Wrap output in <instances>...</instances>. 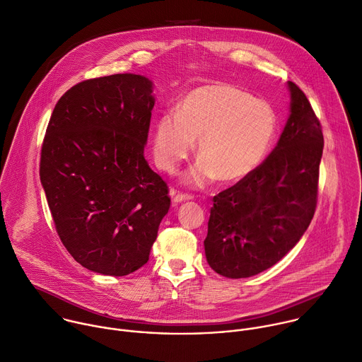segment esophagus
Segmentation results:
<instances>
[{"label": "esophagus", "instance_id": "1", "mask_svg": "<svg viewBox=\"0 0 362 362\" xmlns=\"http://www.w3.org/2000/svg\"><path fill=\"white\" fill-rule=\"evenodd\" d=\"M189 199H192V197H191V195H188V194H175V192L173 191V202L178 204V202L189 201Z\"/></svg>", "mask_w": 362, "mask_h": 362}]
</instances>
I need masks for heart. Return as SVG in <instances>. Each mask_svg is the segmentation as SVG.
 <instances>
[{"label": "heart", "instance_id": "1", "mask_svg": "<svg viewBox=\"0 0 362 362\" xmlns=\"http://www.w3.org/2000/svg\"><path fill=\"white\" fill-rule=\"evenodd\" d=\"M276 134L274 108L230 84H208L188 93L177 111L164 112L156 124V164L174 173L197 144L199 161L184 182L204 187L212 180L237 182L265 160Z\"/></svg>", "mask_w": 362, "mask_h": 362}]
</instances>
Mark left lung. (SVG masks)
<instances>
[{"label": "left lung", "instance_id": "left-lung-1", "mask_svg": "<svg viewBox=\"0 0 362 362\" xmlns=\"http://www.w3.org/2000/svg\"><path fill=\"white\" fill-rule=\"evenodd\" d=\"M290 117L267 160L214 197L204 241L209 267L248 278L275 265L307 231L318 197L321 124L300 87L288 81Z\"/></svg>", "mask_w": 362, "mask_h": 362}]
</instances>
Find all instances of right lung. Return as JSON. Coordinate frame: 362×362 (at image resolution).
I'll list each match as a JSON object with an SVG mask.
<instances>
[{
  "label": "right lung",
  "mask_w": 362,
  "mask_h": 362,
  "mask_svg": "<svg viewBox=\"0 0 362 362\" xmlns=\"http://www.w3.org/2000/svg\"><path fill=\"white\" fill-rule=\"evenodd\" d=\"M153 83L114 74L83 81L57 103L40 178L66 251L90 271L124 276L150 258L171 199L144 158Z\"/></svg>",
  "instance_id": "1"
}]
</instances>
